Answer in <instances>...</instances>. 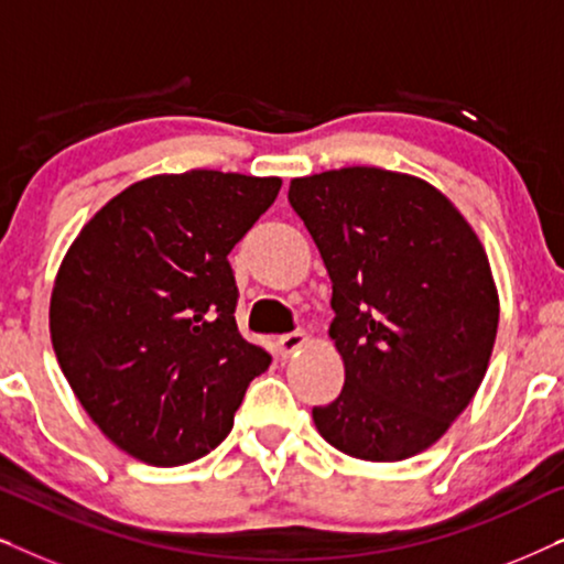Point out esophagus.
I'll use <instances>...</instances> for the list:
<instances>
[{"label":"esophagus","instance_id":"obj_1","mask_svg":"<svg viewBox=\"0 0 564 564\" xmlns=\"http://www.w3.org/2000/svg\"><path fill=\"white\" fill-rule=\"evenodd\" d=\"M305 341H307V336L303 334V330H292V334H284L276 338V346H280L282 357H292L297 349H303Z\"/></svg>","mask_w":564,"mask_h":564}]
</instances>
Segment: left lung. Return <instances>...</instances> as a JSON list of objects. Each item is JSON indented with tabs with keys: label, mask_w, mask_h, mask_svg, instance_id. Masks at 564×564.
<instances>
[{
	"label": "left lung",
	"mask_w": 564,
	"mask_h": 564,
	"mask_svg": "<svg viewBox=\"0 0 564 564\" xmlns=\"http://www.w3.org/2000/svg\"><path fill=\"white\" fill-rule=\"evenodd\" d=\"M290 205L328 269V336L344 390L313 408L318 434L367 462L413 457L480 388L498 288L473 226L434 184L377 166L290 182Z\"/></svg>",
	"instance_id": "obj_1"
}]
</instances>
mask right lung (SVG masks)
Wrapping results in <instances>:
<instances>
[{
  "instance_id": "1",
  "label": "right lung",
  "mask_w": 564,
  "mask_h": 564,
  "mask_svg": "<svg viewBox=\"0 0 564 564\" xmlns=\"http://www.w3.org/2000/svg\"><path fill=\"white\" fill-rule=\"evenodd\" d=\"M280 176L192 169L115 195L79 230L51 292L61 372L99 431L153 467L215 449L272 357L236 326L228 253Z\"/></svg>"
}]
</instances>
